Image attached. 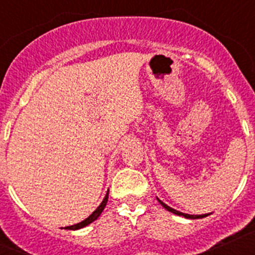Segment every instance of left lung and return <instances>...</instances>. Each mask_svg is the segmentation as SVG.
<instances>
[{
  "mask_svg": "<svg viewBox=\"0 0 255 255\" xmlns=\"http://www.w3.org/2000/svg\"><path fill=\"white\" fill-rule=\"evenodd\" d=\"M157 199H158V198H157ZM158 202L164 207V208L167 209V211L172 212V213H175V215H177V216H184L185 218H191V220H194V218H203V217H207V216H208V215H195L194 216V215H188V213H182V212L176 211V209H173V208H171V207H168L167 204H164L162 200L158 199Z\"/></svg>",
  "mask_w": 255,
  "mask_h": 255,
  "instance_id": "8db88e82",
  "label": "left lung"
}]
</instances>
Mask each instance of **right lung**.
<instances>
[{"label": "right lung", "instance_id": "add662e5", "mask_svg": "<svg viewBox=\"0 0 255 255\" xmlns=\"http://www.w3.org/2000/svg\"><path fill=\"white\" fill-rule=\"evenodd\" d=\"M107 200H108V193H107V194H106L105 199L102 200V203L100 204V207H98V208H97L96 211H94L91 216H89V217L85 218V220H84V221H82V222H79V224L74 225V226H69V227H66V229H67V230H78V229H82V227L87 226V225L92 224V222H93V221H96L97 218L100 217V215H101V213H102V212H103V209H105L106 204H107Z\"/></svg>", "mask_w": 255, "mask_h": 255}]
</instances>
